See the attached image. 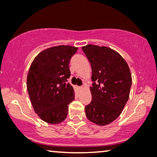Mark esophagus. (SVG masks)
<instances>
[{"instance_id": "esophagus-1", "label": "esophagus", "mask_w": 157, "mask_h": 157, "mask_svg": "<svg viewBox=\"0 0 157 157\" xmlns=\"http://www.w3.org/2000/svg\"><path fill=\"white\" fill-rule=\"evenodd\" d=\"M83 88V86H78V89L79 90H82Z\"/></svg>"}]
</instances>
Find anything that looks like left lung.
<instances>
[{
    "label": "left lung",
    "mask_w": 157,
    "mask_h": 157,
    "mask_svg": "<svg viewBox=\"0 0 157 157\" xmlns=\"http://www.w3.org/2000/svg\"><path fill=\"white\" fill-rule=\"evenodd\" d=\"M92 70V99L85 107L89 121L108 125L121 115L128 100L132 84L131 71L118 52L105 46L82 47Z\"/></svg>",
    "instance_id": "left-lung-1"
}]
</instances>
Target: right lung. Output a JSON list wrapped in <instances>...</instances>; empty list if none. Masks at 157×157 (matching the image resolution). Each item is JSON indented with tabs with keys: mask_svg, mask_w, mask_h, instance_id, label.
Masks as SVG:
<instances>
[{
	"mask_svg": "<svg viewBox=\"0 0 157 157\" xmlns=\"http://www.w3.org/2000/svg\"><path fill=\"white\" fill-rule=\"evenodd\" d=\"M78 48L69 45L52 47L34 59L26 80L32 107L42 121L58 124L66 118L68 105L74 100V90L67 79L69 63Z\"/></svg>",
	"mask_w": 157,
	"mask_h": 157,
	"instance_id": "1",
	"label": "right lung"
}]
</instances>
